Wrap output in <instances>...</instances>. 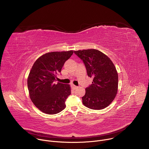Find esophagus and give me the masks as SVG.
I'll list each match as a JSON object with an SVG mask.
<instances>
[{"label": "esophagus", "instance_id": "esophagus-1", "mask_svg": "<svg viewBox=\"0 0 149 149\" xmlns=\"http://www.w3.org/2000/svg\"><path fill=\"white\" fill-rule=\"evenodd\" d=\"M71 88H72L73 90H75V89L77 88V87L75 86H74V85L72 84V85H71Z\"/></svg>", "mask_w": 149, "mask_h": 149}]
</instances>
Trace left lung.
Wrapping results in <instances>:
<instances>
[{
	"label": "left lung",
	"mask_w": 149,
	"mask_h": 149,
	"mask_svg": "<svg viewBox=\"0 0 149 149\" xmlns=\"http://www.w3.org/2000/svg\"><path fill=\"white\" fill-rule=\"evenodd\" d=\"M84 62L87 75L93 78L92 84L82 97L86 107L102 110L109 106L117 93L118 77L111 60L101 51L90 49L74 51Z\"/></svg>",
	"instance_id": "obj_1"
}]
</instances>
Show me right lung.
I'll return each instance as SVG.
<instances>
[{"instance_id": "obj_1", "label": "right lung", "mask_w": 149, "mask_h": 149, "mask_svg": "<svg viewBox=\"0 0 149 149\" xmlns=\"http://www.w3.org/2000/svg\"><path fill=\"white\" fill-rule=\"evenodd\" d=\"M73 52H48L40 56L33 65L28 78V87L32 102L42 112L55 114L65 108V101L71 94L70 86L55 81L57 74Z\"/></svg>"}]
</instances>
